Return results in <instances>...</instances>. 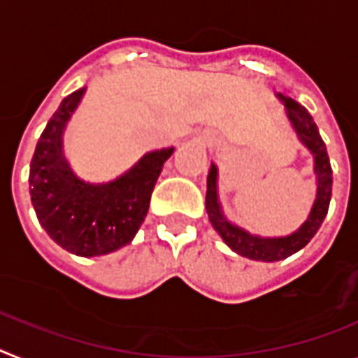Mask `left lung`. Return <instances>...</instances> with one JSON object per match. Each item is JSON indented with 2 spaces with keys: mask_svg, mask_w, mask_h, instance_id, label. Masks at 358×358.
<instances>
[{
  "mask_svg": "<svg viewBox=\"0 0 358 358\" xmlns=\"http://www.w3.org/2000/svg\"><path fill=\"white\" fill-rule=\"evenodd\" d=\"M276 98L286 107V116L291 127L295 131L299 142L313 155V173L317 178V194L311 206L308 218L299 229L286 236H260L245 231L244 227L227 220L222 209L220 196H218V167L211 162L209 174H207V193H206V211L209 216L213 229L220 235L225 244L229 245L236 255L245 257L249 260H260V262H276L291 257L309 244V240L317 235L331 202V185L333 174L329 156L326 151V143L322 142L318 133L317 123L313 122L311 114L291 100L289 96L276 92Z\"/></svg>",
  "mask_w": 358,
  "mask_h": 358,
  "instance_id": "obj_1",
  "label": "left lung"
}]
</instances>
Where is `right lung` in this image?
Here are the masks:
<instances>
[{"mask_svg": "<svg viewBox=\"0 0 358 358\" xmlns=\"http://www.w3.org/2000/svg\"><path fill=\"white\" fill-rule=\"evenodd\" d=\"M85 91L82 87L69 94L47 123L32 156L29 185L36 216L56 244L78 257H101L131 244L174 147L145 152L109 182L80 178L63 151V134Z\"/></svg>", "mask_w": 358, "mask_h": 358, "instance_id": "obj_1", "label": "right lung"}]
</instances>
